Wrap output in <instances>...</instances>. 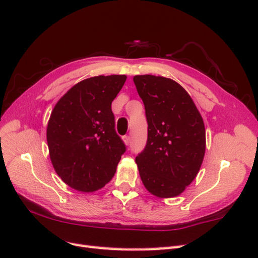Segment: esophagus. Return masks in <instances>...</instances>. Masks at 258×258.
<instances>
[{
    "instance_id": "34e87169",
    "label": "esophagus",
    "mask_w": 258,
    "mask_h": 258,
    "mask_svg": "<svg viewBox=\"0 0 258 258\" xmlns=\"http://www.w3.org/2000/svg\"><path fill=\"white\" fill-rule=\"evenodd\" d=\"M123 142L126 143L127 145H129V143H130V137L129 136H124L123 137Z\"/></svg>"
}]
</instances>
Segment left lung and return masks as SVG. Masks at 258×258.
<instances>
[{
  "instance_id": "left-lung-1",
  "label": "left lung",
  "mask_w": 258,
  "mask_h": 258,
  "mask_svg": "<svg viewBox=\"0 0 258 258\" xmlns=\"http://www.w3.org/2000/svg\"><path fill=\"white\" fill-rule=\"evenodd\" d=\"M147 120V142L136 162L145 188L159 198L182 194L198 174L206 152L204 119L181 85L136 75Z\"/></svg>"
}]
</instances>
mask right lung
Wrapping results in <instances>:
<instances>
[{"label":"right lung","instance_id":"1","mask_svg":"<svg viewBox=\"0 0 258 258\" xmlns=\"http://www.w3.org/2000/svg\"><path fill=\"white\" fill-rule=\"evenodd\" d=\"M126 80V75L90 77L74 85L53 107L46 132L50 160L62 181L76 190L102 188L126 152L112 112Z\"/></svg>","mask_w":258,"mask_h":258}]
</instances>
